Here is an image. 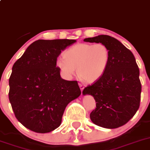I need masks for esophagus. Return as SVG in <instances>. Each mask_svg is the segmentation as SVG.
Segmentation results:
<instances>
[{
  "label": "esophagus",
  "instance_id": "obj_1",
  "mask_svg": "<svg viewBox=\"0 0 150 150\" xmlns=\"http://www.w3.org/2000/svg\"><path fill=\"white\" fill-rule=\"evenodd\" d=\"M79 86H80V88H81V91L83 92V89H84V88H85V87H84V86L83 85V84H81V83H79Z\"/></svg>",
  "mask_w": 150,
  "mask_h": 150
}]
</instances>
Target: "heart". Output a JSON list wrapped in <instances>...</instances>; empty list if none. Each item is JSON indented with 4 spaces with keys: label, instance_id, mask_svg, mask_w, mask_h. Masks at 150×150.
I'll return each instance as SVG.
<instances>
[{
    "label": "heart",
    "instance_id": "obj_1",
    "mask_svg": "<svg viewBox=\"0 0 150 150\" xmlns=\"http://www.w3.org/2000/svg\"><path fill=\"white\" fill-rule=\"evenodd\" d=\"M63 58L56 62V67L62 75L72 78L77 69L80 78L91 83L101 78L106 71L110 51L103 43H80L65 50Z\"/></svg>",
    "mask_w": 150,
    "mask_h": 150
}]
</instances>
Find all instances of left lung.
I'll return each mask as SVG.
<instances>
[{"instance_id": "obj_1", "label": "left lung", "mask_w": 150, "mask_h": 150, "mask_svg": "<svg viewBox=\"0 0 150 150\" xmlns=\"http://www.w3.org/2000/svg\"><path fill=\"white\" fill-rule=\"evenodd\" d=\"M83 41L103 43L110 51L105 73L83 91V95H92L97 103L90 119L94 124L104 128L121 127L135 115L140 105L142 84L136 59L124 45L108 35H99Z\"/></svg>"}]
</instances>
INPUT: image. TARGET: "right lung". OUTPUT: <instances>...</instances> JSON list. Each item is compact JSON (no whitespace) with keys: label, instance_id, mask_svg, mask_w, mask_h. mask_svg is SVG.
<instances>
[{"label":"right lung","instance_id":"obj_1","mask_svg":"<svg viewBox=\"0 0 150 150\" xmlns=\"http://www.w3.org/2000/svg\"><path fill=\"white\" fill-rule=\"evenodd\" d=\"M75 40H39L14 64L8 98L17 120L36 133L59 127L67 105L81 94L77 81L61 78L58 56Z\"/></svg>","mask_w":150,"mask_h":150}]
</instances>
